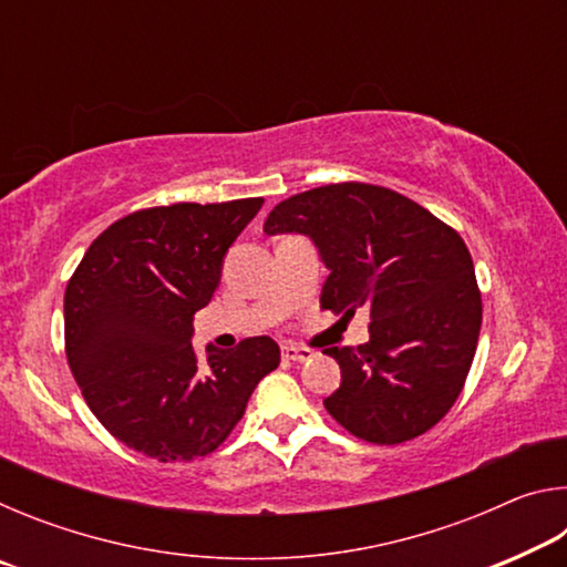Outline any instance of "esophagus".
Returning <instances> with one entry per match:
<instances>
[{
	"mask_svg": "<svg viewBox=\"0 0 567 567\" xmlns=\"http://www.w3.org/2000/svg\"><path fill=\"white\" fill-rule=\"evenodd\" d=\"M282 358H285V360H292V362H305V360L312 358V350L295 348V344H285V348H282Z\"/></svg>",
	"mask_w": 567,
	"mask_h": 567,
	"instance_id": "esophagus-1",
	"label": "esophagus"
}]
</instances>
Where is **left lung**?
Wrapping results in <instances>:
<instances>
[{
  "mask_svg": "<svg viewBox=\"0 0 567 567\" xmlns=\"http://www.w3.org/2000/svg\"><path fill=\"white\" fill-rule=\"evenodd\" d=\"M267 235H307L330 275L320 305L370 312V340L328 348L340 388L324 408L354 437L398 445L453 408L475 358L483 300L453 227L388 187L340 182L282 199Z\"/></svg>",
  "mask_w": 567,
  "mask_h": 567,
  "instance_id": "left-lung-1",
  "label": "left lung"
}]
</instances>
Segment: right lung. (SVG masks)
Segmentation results:
<instances>
[{
    "label": "right lung",
    "mask_w": 567,
    "mask_h": 567,
    "mask_svg": "<svg viewBox=\"0 0 567 567\" xmlns=\"http://www.w3.org/2000/svg\"><path fill=\"white\" fill-rule=\"evenodd\" d=\"M265 199L177 203L117 219L64 292V348L84 400L110 433L159 463L209 455L280 364L272 338L192 348V320L219 285L227 249Z\"/></svg>",
    "instance_id": "add662e5"
}]
</instances>
